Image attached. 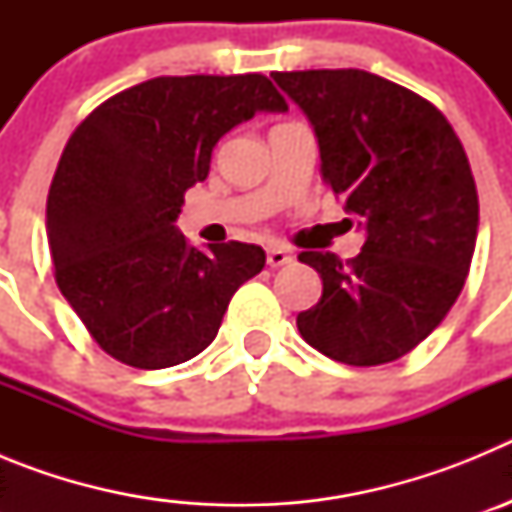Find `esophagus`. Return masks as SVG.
Returning <instances> with one entry per match:
<instances>
[{
    "label": "esophagus",
    "mask_w": 512,
    "mask_h": 512,
    "mask_svg": "<svg viewBox=\"0 0 512 512\" xmlns=\"http://www.w3.org/2000/svg\"><path fill=\"white\" fill-rule=\"evenodd\" d=\"M289 261H292V256H289L287 248H282V246L266 248V264H269L271 269H279V266L289 264Z\"/></svg>",
    "instance_id": "obj_1"
}]
</instances>
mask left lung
<instances>
[{
  "mask_svg": "<svg viewBox=\"0 0 512 512\" xmlns=\"http://www.w3.org/2000/svg\"><path fill=\"white\" fill-rule=\"evenodd\" d=\"M318 135L325 182L361 217L356 259L302 251L323 279L300 336L348 366L410 354L441 325L472 266L479 197L459 135L436 104L359 69L274 71Z\"/></svg>",
  "mask_w": 512,
  "mask_h": 512,
  "instance_id": "left-lung-1",
  "label": "left lung"
}]
</instances>
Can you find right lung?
<instances>
[{
	"label": "right lung",
	"instance_id": "add662e5",
	"mask_svg": "<svg viewBox=\"0 0 512 512\" xmlns=\"http://www.w3.org/2000/svg\"><path fill=\"white\" fill-rule=\"evenodd\" d=\"M287 102L264 74L156 76L76 125L53 174L45 230L56 284L104 354L166 369L215 341L235 289L266 264L261 246H189L174 220L205 182L212 148Z\"/></svg>",
	"mask_w": 512,
	"mask_h": 512
}]
</instances>
